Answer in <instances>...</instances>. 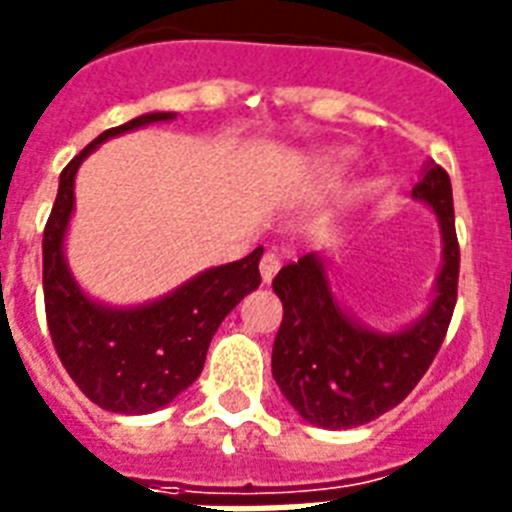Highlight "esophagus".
<instances>
[{
	"label": "esophagus",
	"instance_id": "34e87169",
	"mask_svg": "<svg viewBox=\"0 0 512 512\" xmlns=\"http://www.w3.org/2000/svg\"><path fill=\"white\" fill-rule=\"evenodd\" d=\"M259 269H261V280H264V283H272V277H275L277 269H280V256H277L275 251H267L264 256H261Z\"/></svg>",
	"mask_w": 512,
	"mask_h": 512
}]
</instances>
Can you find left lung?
<instances>
[{
  "label": "left lung",
  "instance_id": "1",
  "mask_svg": "<svg viewBox=\"0 0 512 512\" xmlns=\"http://www.w3.org/2000/svg\"><path fill=\"white\" fill-rule=\"evenodd\" d=\"M414 197L433 205L443 235L438 293L417 326L382 336L352 323L336 304L315 253L285 264L272 280L283 301L272 376L285 400L312 425L350 430L382 417L417 387L446 339L459 283L449 173L438 162H427Z\"/></svg>",
  "mask_w": 512,
  "mask_h": 512
}]
</instances>
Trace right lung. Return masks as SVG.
I'll return each instance as SVG.
<instances>
[{
    "label": "right lung",
    "mask_w": 512,
    "mask_h": 512,
    "mask_svg": "<svg viewBox=\"0 0 512 512\" xmlns=\"http://www.w3.org/2000/svg\"><path fill=\"white\" fill-rule=\"evenodd\" d=\"M173 114H144L104 130L63 168L42 237V288L53 347L79 390L114 414H149L168 406L200 376L216 328L245 293L259 288L256 248L245 259L202 272L165 299L138 310H109L79 291L63 261V235L74 208L79 162L106 138Z\"/></svg>",
    "instance_id": "right-lung-1"
}]
</instances>
